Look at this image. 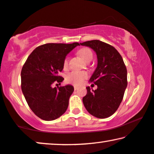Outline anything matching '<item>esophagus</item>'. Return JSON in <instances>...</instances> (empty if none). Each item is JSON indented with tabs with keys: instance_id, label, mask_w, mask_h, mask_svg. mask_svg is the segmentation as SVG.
<instances>
[{
	"instance_id": "esophagus-1",
	"label": "esophagus",
	"mask_w": 154,
	"mask_h": 154,
	"mask_svg": "<svg viewBox=\"0 0 154 154\" xmlns=\"http://www.w3.org/2000/svg\"><path fill=\"white\" fill-rule=\"evenodd\" d=\"M79 88V86H74V89H75V91H76V90H77V89Z\"/></svg>"
}]
</instances>
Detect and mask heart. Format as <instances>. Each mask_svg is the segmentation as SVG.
<instances>
[{
    "instance_id": "b5f03b06",
    "label": "heart",
    "mask_w": 154,
    "mask_h": 154,
    "mask_svg": "<svg viewBox=\"0 0 154 154\" xmlns=\"http://www.w3.org/2000/svg\"><path fill=\"white\" fill-rule=\"evenodd\" d=\"M78 54L86 61V62L88 61H91L93 57V52L88 48H81L78 51ZM68 60L69 58L68 57H66L63 60V66L64 68H66L68 65ZM88 77L87 72L84 71H72L67 74L66 76V81L69 84H75V85H80L83 83L85 79Z\"/></svg>"
}]
</instances>
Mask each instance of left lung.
Masks as SVG:
<instances>
[{"instance_id": "1", "label": "left lung", "mask_w": 154, "mask_h": 154, "mask_svg": "<svg viewBox=\"0 0 154 154\" xmlns=\"http://www.w3.org/2000/svg\"><path fill=\"white\" fill-rule=\"evenodd\" d=\"M80 45L92 48L97 57V68L90 79L97 88L91 91L86 87L87 94L82 99L84 105L92 116L106 118L118 110L122 101L127 86V68L118 50L108 43L92 40Z\"/></svg>"}]
</instances>
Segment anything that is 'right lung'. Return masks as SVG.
Instances as JSON below:
<instances>
[{"label": "right lung", "instance_id": "obj_1", "mask_svg": "<svg viewBox=\"0 0 154 154\" xmlns=\"http://www.w3.org/2000/svg\"><path fill=\"white\" fill-rule=\"evenodd\" d=\"M79 43H46L34 49L23 66L21 89L33 113L43 120H56L65 113L74 91L71 85L52 88L64 79L59 73L64 59Z\"/></svg>", "mask_w": 154, "mask_h": 154}]
</instances>
